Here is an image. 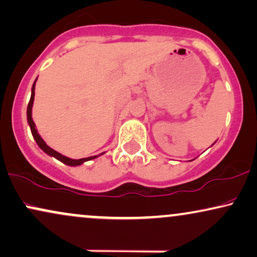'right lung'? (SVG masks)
I'll use <instances>...</instances> for the list:
<instances>
[{"instance_id":"right-lung-1","label":"right lung","mask_w":257,"mask_h":257,"mask_svg":"<svg viewBox=\"0 0 257 257\" xmlns=\"http://www.w3.org/2000/svg\"><path fill=\"white\" fill-rule=\"evenodd\" d=\"M38 79V78H37ZM37 79H35V82L33 84V86H32V95H31V99H29V103H28V106H27V121H28V124H29V128H31V132H32V135H33V138L35 140V142H37L39 147L40 149H42L45 153H46L47 155H50V157H53L56 158L57 160H59L63 162V164L67 165V166H79V165L84 164L85 161H89V160H93V159L98 158L99 155L104 154V153H100L99 155H93V157H89V158H83V159H78V160H74V159H70L67 157H65V155L60 154V153H58L57 151H54V149H52L51 147H48L46 145V142L42 140V138L40 135H39V133L37 131V128H35V123L33 121V118H32V108H33V102H34V90H35V83H37Z\"/></svg>"}]
</instances>
